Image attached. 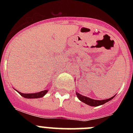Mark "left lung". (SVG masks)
Returning <instances> with one entry per match:
<instances>
[{
  "label": "left lung",
  "instance_id": "8db88e82",
  "mask_svg": "<svg viewBox=\"0 0 133 133\" xmlns=\"http://www.w3.org/2000/svg\"><path fill=\"white\" fill-rule=\"evenodd\" d=\"M76 95H77V97H78V99L81 101L83 102L85 104H88L89 106L91 107H97L100 106V105H102V104H104V103H107L109 101L112 100V98L115 97V96L110 97V98H108V99H104V100H95L92 99V98H89L87 97H85V96H83V95H81L78 92H76Z\"/></svg>",
  "mask_w": 133,
  "mask_h": 133
}]
</instances>
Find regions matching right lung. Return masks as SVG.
Wrapping results in <instances>:
<instances>
[{"mask_svg": "<svg viewBox=\"0 0 133 133\" xmlns=\"http://www.w3.org/2000/svg\"><path fill=\"white\" fill-rule=\"evenodd\" d=\"M20 95L22 96V97H24L26 98H41V97H43L47 93V92L49 91V90H44L43 91H41V92H36V93H22V92H19L18 90H16Z\"/></svg>", "mask_w": 133, "mask_h": 133, "instance_id": "1", "label": "right lung"}]
</instances>
